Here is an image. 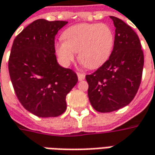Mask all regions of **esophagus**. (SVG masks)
Wrapping results in <instances>:
<instances>
[{"instance_id": "34e87169", "label": "esophagus", "mask_w": 155, "mask_h": 155, "mask_svg": "<svg viewBox=\"0 0 155 155\" xmlns=\"http://www.w3.org/2000/svg\"><path fill=\"white\" fill-rule=\"evenodd\" d=\"M77 76H78V80L81 81H83L85 77H86V75H85V74H83V73H77Z\"/></svg>"}]
</instances>
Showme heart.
<instances>
[{
	"label": "heart",
	"mask_w": 155,
	"mask_h": 155,
	"mask_svg": "<svg viewBox=\"0 0 155 155\" xmlns=\"http://www.w3.org/2000/svg\"><path fill=\"white\" fill-rule=\"evenodd\" d=\"M64 40L56 45L57 56L68 65L78 53L79 61L87 68L103 65L111 54L115 43L112 29L106 24H78L64 31Z\"/></svg>",
	"instance_id": "heart-1"
}]
</instances>
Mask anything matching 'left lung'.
Segmentation results:
<instances>
[{
  "mask_svg": "<svg viewBox=\"0 0 155 155\" xmlns=\"http://www.w3.org/2000/svg\"><path fill=\"white\" fill-rule=\"evenodd\" d=\"M115 27V43L109 59L95 72L86 75L92 106L111 112L130 103L141 84L144 56L140 39L122 19L110 16Z\"/></svg>",
  "mask_w": 155,
  "mask_h": 155,
  "instance_id": "8db88e82",
  "label": "left lung"
}]
</instances>
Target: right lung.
I'll list each match as a JSON object with an SVG mask.
<instances>
[{"label":"right lung","mask_w":155,"mask_h":155,"mask_svg":"<svg viewBox=\"0 0 155 155\" xmlns=\"http://www.w3.org/2000/svg\"><path fill=\"white\" fill-rule=\"evenodd\" d=\"M67 23L37 19L14 38L11 49L8 70L14 92L25 109L40 117L62 114L66 96L78 81L55 55V37Z\"/></svg>","instance_id":"obj_1"}]
</instances>
